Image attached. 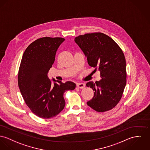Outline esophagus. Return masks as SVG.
Masks as SVG:
<instances>
[{
	"label": "esophagus",
	"mask_w": 150,
	"mask_h": 150,
	"mask_svg": "<svg viewBox=\"0 0 150 150\" xmlns=\"http://www.w3.org/2000/svg\"><path fill=\"white\" fill-rule=\"evenodd\" d=\"M76 86L79 88H83L85 87V84L83 83H77Z\"/></svg>",
	"instance_id": "1"
}]
</instances>
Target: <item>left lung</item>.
<instances>
[{"label":"left lung","mask_w":150,"mask_h":150,"mask_svg":"<svg viewBox=\"0 0 150 150\" xmlns=\"http://www.w3.org/2000/svg\"><path fill=\"white\" fill-rule=\"evenodd\" d=\"M75 42L93 71L100 72V81L86 84L94 91L87 105L97 112L112 109L121 99L126 84V63L122 49L112 38L101 33L79 35Z\"/></svg>","instance_id":"1"}]
</instances>
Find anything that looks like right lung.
I'll return each mask as SVG.
<instances>
[{
    "label": "right lung",
    "instance_id": "add662e5",
    "mask_svg": "<svg viewBox=\"0 0 150 150\" xmlns=\"http://www.w3.org/2000/svg\"><path fill=\"white\" fill-rule=\"evenodd\" d=\"M64 40L58 37L36 39L25 49L21 60L18 76L21 94L31 111L43 119L59 114L66 104L64 93L76 87L72 81L63 83L54 79L52 84L47 75L57 51Z\"/></svg>",
    "mask_w": 150,
    "mask_h": 150
}]
</instances>
